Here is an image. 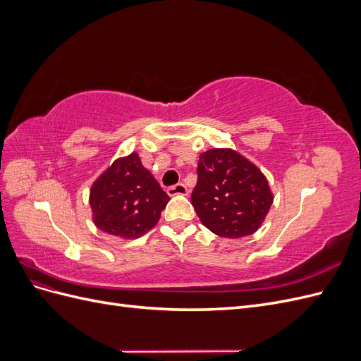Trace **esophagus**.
Segmentation results:
<instances>
[{"mask_svg": "<svg viewBox=\"0 0 361 361\" xmlns=\"http://www.w3.org/2000/svg\"><path fill=\"white\" fill-rule=\"evenodd\" d=\"M188 188L185 187L183 183H178V185H173V187H170L167 190V194L170 195V197H174V195H188Z\"/></svg>", "mask_w": 361, "mask_h": 361, "instance_id": "34e87169", "label": "esophagus"}]
</instances>
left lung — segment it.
<instances>
[{"label":"left lung","mask_w":361,"mask_h":361,"mask_svg":"<svg viewBox=\"0 0 361 361\" xmlns=\"http://www.w3.org/2000/svg\"><path fill=\"white\" fill-rule=\"evenodd\" d=\"M191 203L204 227L223 238L253 235L274 200L265 174L232 149L203 152Z\"/></svg>","instance_id":"8db88e82"}]
</instances>
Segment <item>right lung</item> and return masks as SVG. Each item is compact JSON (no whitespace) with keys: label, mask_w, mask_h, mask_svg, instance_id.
<instances>
[{"label":"right lung","mask_w":361,"mask_h":361,"mask_svg":"<svg viewBox=\"0 0 361 361\" xmlns=\"http://www.w3.org/2000/svg\"><path fill=\"white\" fill-rule=\"evenodd\" d=\"M169 200L135 152L116 159L90 190L96 227L123 239L140 238L154 228Z\"/></svg>","instance_id":"1"}]
</instances>
